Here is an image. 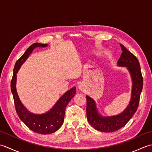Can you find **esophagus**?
I'll list each match as a JSON object with an SVG mask.
<instances>
[{
  "label": "esophagus",
  "mask_w": 152,
  "mask_h": 152,
  "mask_svg": "<svg viewBox=\"0 0 152 152\" xmlns=\"http://www.w3.org/2000/svg\"><path fill=\"white\" fill-rule=\"evenodd\" d=\"M78 88L80 90H81V91H83V89H84V86H83V84H80L78 86Z\"/></svg>",
  "instance_id": "1"
}]
</instances>
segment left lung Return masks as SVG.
I'll use <instances>...</instances> for the list:
<instances>
[{
  "instance_id": "obj_1",
  "label": "left lung",
  "mask_w": 152,
  "mask_h": 152,
  "mask_svg": "<svg viewBox=\"0 0 152 152\" xmlns=\"http://www.w3.org/2000/svg\"><path fill=\"white\" fill-rule=\"evenodd\" d=\"M120 46L123 51L118 61V65L127 68L133 82L131 98L127 107L118 115L104 117L99 114L94 100L86 96L87 118L90 125L96 130L107 133L118 131L133 117L138 108L143 87V78L138 60L124 45L120 44Z\"/></svg>"
}]
</instances>
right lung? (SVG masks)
Segmentation results:
<instances>
[{"label": "right lung", "instance_id": "right-lung-1", "mask_svg": "<svg viewBox=\"0 0 152 152\" xmlns=\"http://www.w3.org/2000/svg\"><path fill=\"white\" fill-rule=\"evenodd\" d=\"M48 46V45L46 44L34 43L28 47L24 54L15 63L11 80V91L14 97L15 110L19 118L31 130L42 134L54 133L61 127L64 121L66 106L76 93L75 87L70 89L58 100L50 110L42 114H33L28 111L21 103L16 91V74L20 69L21 64L26 61L35 48H44Z\"/></svg>", "mask_w": 152, "mask_h": 152}]
</instances>
